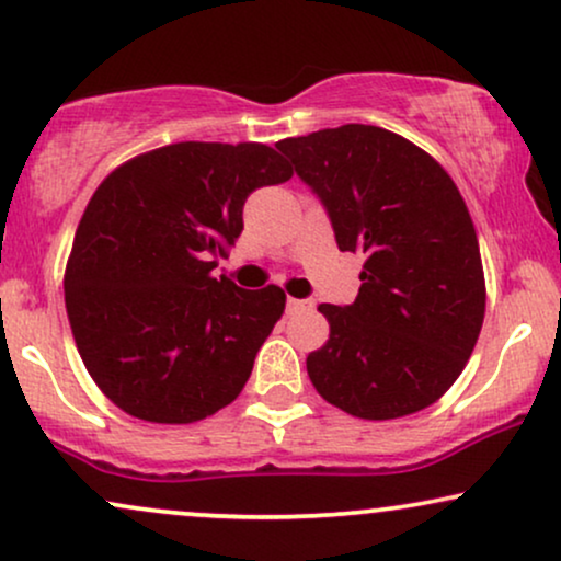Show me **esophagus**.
Here are the masks:
<instances>
[{
  "mask_svg": "<svg viewBox=\"0 0 561 561\" xmlns=\"http://www.w3.org/2000/svg\"><path fill=\"white\" fill-rule=\"evenodd\" d=\"M301 309H307V301H301V299H291V296H288V301H286V312H288V314H294V312H301Z\"/></svg>",
  "mask_w": 561,
  "mask_h": 561,
  "instance_id": "34e87169",
  "label": "esophagus"
}]
</instances>
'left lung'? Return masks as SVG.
I'll list each match as a JSON object with an SVG mask.
<instances>
[{
  "mask_svg": "<svg viewBox=\"0 0 561 561\" xmlns=\"http://www.w3.org/2000/svg\"><path fill=\"white\" fill-rule=\"evenodd\" d=\"M314 190L341 252H362L354 304H320L330 337L307 356L317 392L356 419L437 403L466 369L486 312L466 199L419 145L371 124L278 142Z\"/></svg>",
  "mask_w": 561,
  "mask_h": 561,
  "instance_id": "left-lung-1",
  "label": "left lung"
}]
</instances>
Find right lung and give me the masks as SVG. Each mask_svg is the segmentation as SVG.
<instances>
[{"instance_id": "obj_1", "label": "right lung", "mask_w": 561, "mask_h": 561, "mask_svg": "<svg viewBox=\"0 0 561 561\" xmlns=\"http://www.w3.org/2000/svg\"><path fill=\"white\" fill-rule=\"evenodd\" d=\"M294 176L262 142H174L122 163L82 213L65 270L88 375L129 416L192 424L244 390L286 309L278 286L213 278L247 197Z\"/></svg>"}]
</instances>
